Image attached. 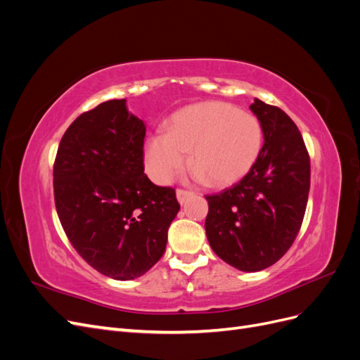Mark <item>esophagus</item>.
<instances>
[{
    "instance_id": "1",
    "label": "esophagus",
    "mask_w": 360,
    "mask_h": 360,
    "mask_svg": "<svg viewBox=\"0 0 360 360\" xmlns=\"http://www.w3.org/2000/svg\"><path fill=\"white\" fill-rule=\"evenodd\" d=\"M191 195H193L192 191H186V189H177V200L180 204L186 202V200L191 197Z\"/></svg>"
}]
</instances>
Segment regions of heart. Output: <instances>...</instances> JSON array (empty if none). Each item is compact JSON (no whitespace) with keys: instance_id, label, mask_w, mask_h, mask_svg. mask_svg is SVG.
I'll use <instances>...</instances> for the list:
<instances>
[{"instance_id":"obj_1","label":"heart","mask_w":360,"mask_h":360,"mask_svg":"<svg viewBox=\"0 0 360 360\" xmlns=\"http://www.w3.org/2000/svg\"><path fill=\"white\" fill-rule=\"evenodd\" d=\"M261 146L263 130L252 114L228 103L205 102L176 112L167 134L148 138L146 168L156 183H168L191 153L195 177L224 186L252 168Z\"/></svg>"}]
</instances>
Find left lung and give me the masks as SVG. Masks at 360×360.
<instances>
[{"mask_svg":"<svg viewBox=\"0 0 360 360\" xmlns=\"http://www.w3.org/2000/svg\"><path fill=\"white\" fill-rule=\"evenodd\" d=\"M250 110L264 143L246 176L205 195V234L214 254L243 271L275 264L296 240L311 186V162L296 123L278 106L255 99Z\"/></svg>","mask_w":360,"mask_h":360,"instance_id":"8db88e82","label":"left lung"}]
</instances>
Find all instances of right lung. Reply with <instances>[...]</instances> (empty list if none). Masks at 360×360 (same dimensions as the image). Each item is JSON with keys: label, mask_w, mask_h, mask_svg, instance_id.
I'll return each instance as SVG.
<instances>
[{"label": "right lung", "mask_w": 360, "mask_h": 360, "mask_svg": "<svg viewBox=\"0 0 360 360\" xmlns=\"http://www.w3.org/2000/svg\"><path fill=\"white\" fill-rule=\"evenodd\" d=\"M143 120L126 101L81 114L64 132L53 162V200L69 242L99 274L135 279L165 252L180 210L176 189L144 174Z\"/></svg>", "instance_id": "obj_1"}]
</instances>
